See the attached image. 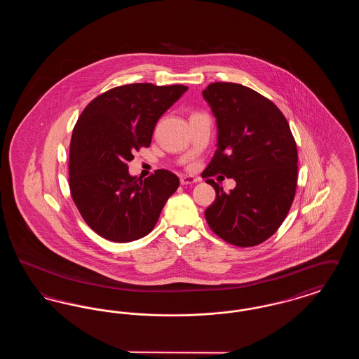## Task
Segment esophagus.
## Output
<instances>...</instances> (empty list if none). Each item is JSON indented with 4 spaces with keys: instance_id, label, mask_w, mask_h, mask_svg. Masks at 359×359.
Segmentation results:
<instances>
[{
    "instance_id": "esophagus-1",
    "label": "esophagus",
    "mask_w": 359,
    "mask_h": 359,
    "mask_svg": "<svg viewBox=\"0 0 359 359\" xmlns=\"http://www.w3.org/2000/svg\"><path fill=\"white\" fill-rule=\"evenodd\" d=\"M196 182H199V179H196V177H194V176H182V177H180V184H182V186L194 184V183H196Z\"/></svg>"
}]
</instances>
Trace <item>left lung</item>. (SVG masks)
Segmentation results:
<instances>
[{"label": "left lung", "mask_w": 359, "mask_h": 359, "mask_svg": "<svg viewBox=\"0 0 359 359\" xmlns=\"http://www.w3.org/2000/svg\"><path fill=\"white\" fill-rule=\"evenodd\" d=\"M203 97L218 123V149L202 173L217 192L205 221L227 243L256 246L278 230L294 199V137L281 110L246 86L214 82ZM218 172L236 180L230 194L209 179Z\"/></svg>", "instance_id": "8db88e82"}]
</instances>
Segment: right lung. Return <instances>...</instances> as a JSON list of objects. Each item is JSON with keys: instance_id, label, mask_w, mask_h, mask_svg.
I'll return each mask as SVG.
<instances>
[{"instance_id": "1", "label": "right lung", "mask_w": 359, "mask_h": 359, "mask_svg": "<svg viewBox=\"0 0 359 359\" xmlns=\"http://www.w3.org/2000/svg\"><path fill=\"white\" fill-rule=\"evenodd\" d=\"M187 90L154 83L113 87L76 121L69 142V192L85 222L103 238L130 242L149 234L179 187L177 176L167 170L136 179L128 163L151 145L156 122Z\"/></svg>"}]
</instances>
